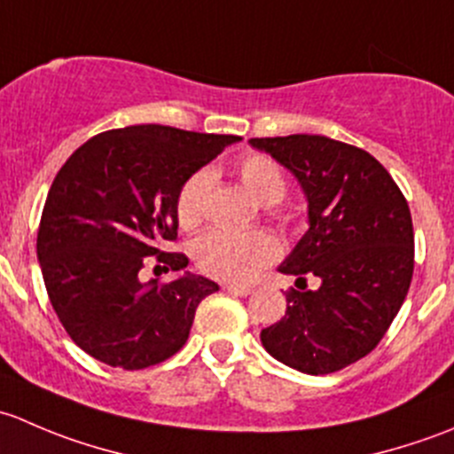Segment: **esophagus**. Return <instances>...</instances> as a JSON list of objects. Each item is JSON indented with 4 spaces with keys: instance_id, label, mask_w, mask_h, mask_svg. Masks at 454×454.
<instances>
[{
    "instance_id": "esophagus-1",
    "label": "esophagus",
    "mask_w": 454,
    "mask_h": 454,
    "mask_svg": "<svg viewBox=\"0 0 454 454\" xmlns=\"http://www.w3.org/2000/svg\"><path fill=\"white\" fill-rule=\"evenodd\" d=\"M223 292H228V294H235V296H248L253 290L246 286H231V283H226V286H223Z\"/></svg>"
}]
</instances>
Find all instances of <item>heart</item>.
<instances>
[{
    "mask_svg": "<svg viewBox=\"0 0 454 454\" xmlns=\"http://www.w3.org/2000/svg\"><path fill=\"white\" fill-rule=\"evenodd\" d=\"M237 176L259 204H277L286 195V177L278 164L268 155L256 153L244 158L237 167ZM208 184V171L193 173L184 182L177 195V217L182 226H195L201 219ZM277 254L278 244L268 232H232L215 228L195 241V261L201 272L232 283L253 278L259 268L270 263Z\"/></svg>",
    "mask_w": 454,
    "mask_h": 454,
    "instance_id": "b5f03b06",
    "label": "heart"
}]
</instances>
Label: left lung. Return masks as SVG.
<instances>
[{
  "label": "left lung",
  "mask_w": 454,
  "mask_h": 454,
  "mask_svg": "<svg viewBox=\"0 0 454 454\" xmlns=\"http://www.w3.org/2000/svg\"><path fill=\"white\" fill-rule=\"evenodd\" d=\"M294 176L308 231L278 272L316 290H292L287 312L261 332L272 358L301 373H333L364 358L387 333L413 278V219L387 168L358 146L325 136L253 138Z\"/></svg>",
  "instance_id": "obj_1"
}]
</instances>
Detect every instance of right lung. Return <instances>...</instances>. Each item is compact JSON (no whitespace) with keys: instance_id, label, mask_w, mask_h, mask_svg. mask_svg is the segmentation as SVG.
Returning a JSON list of instances; mask_svg holds the SVG:
<instances>
[{"instance_id":"right-lung-1","label":"right lung","mask_w":454,"mask_h":454,"mask_svg":"<svg viewBox=\"0 0 454 454\" xmlns=\"http://www.w3.org/2000/svg\"><path fill=\"white\" fill-rule=\"evenodd\" d=\"M239 136L131 125L94 136L50 186L36 235L45 290L72 340L91 358L145 369L184 347L200 301L219 286L184 272V254L160 253L177 237V195L193 173ZM178 278L139 281L145 255ZM160 268V265H158Z\"/></svg>"}]
</instances>
